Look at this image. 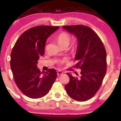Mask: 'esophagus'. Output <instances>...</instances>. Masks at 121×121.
Segmentation results:
<instances>
[{
	"label": "esophagus",
	"mask_w": 121,
	"mask_h": 121,
	"mask_svg": "<svg viewBox=\"0 0 121 121\" xmlns=\"http://www.w3.org/2000/svg\"><path fill=\"white\" fill-rule=\"evenodd\" d=\"M57 75L58 76H60V75H61L63 74V72L60 71V70H59V71L57 72Z\"/></svg>",
	"instance_id": "esophagus-1"
}]
</instances>
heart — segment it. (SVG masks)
<instances>
[{"mask_svg": "<svg viewBox=\"0 0 121 121\" xmlns=\"http://www.w3.org/2000/svg\"><path fill=\"white\" fill-rule=\"evenodd\" d=\"M70 39H71V37H70V35L65 32L60 33L56 37L57 41L61 47L68 46L70 43Z\"/></svg>", "mask_w": 121, "mask_h": 121, "instance_id": "b5f03b06", "label": "heart"}]
</instances>
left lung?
Segmentation results:
<instances>
[{
  "instance_id": "1",
  "label": "left lung",
  "mask_w": 121,
  "mask_h": 121,
  "mask_svg": "<svg viewBox=\"0 0 121 121\" xmlns=\"http://www.w3.org/2000/svg\"><path fill=\"white\" fill-rule=\"evenodd\" d=\"M77 40L74 59L76 67L81 69V77H73L70 73L66 93L72 99L85 101L95 95L100 87L106 72V52L102 41L91 28L83 25L62 27Z\"/></svg>"
}]
</instances>
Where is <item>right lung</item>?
Segmentation results:
<instances>
[{
    "mask_svg": "<svg viewBox=\"0 0 121 121\" xmlns=\"http://www.w3.org/2000/svg\"><path fill=\"white\" fill-rule=\"evenodd\" d=\"M59 27L40 26L25 31L15 43L11 53L10 65L18 88L30 98L48 93L57 76L54 69L41 72L37 64L43 56L47 39Z\"/></svg>",
    "mask_w": 121,
    "mask_h": 121,
    "instance_id": "1",
    "label": "right lung"
}]
</instances>
